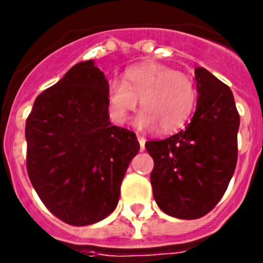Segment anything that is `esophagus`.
I'll list each match as a JSON object with an SVG mask.
<instances>
[{
  "instance_id": "34e87169",
  "label": "esophagus",
  "mask_w": 263,
  "mask_h": 263,
  "mask_svg": "<svg viewBox=\"0 0 263 263\" xmlns=\"http://www.w3.org/2000/svg\"><path fill=\"white\" fill-rule=\"evenodd\" d=\"M138 140H139L140 150H144V143H146V138L142 135H138Z\"/></svg>"
}]
</instances>
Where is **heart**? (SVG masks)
<instances>
[{
  "mask_svg": "<svg viewBox=\"0 0 263 263\" xmlns=\"http://www.w3.org/2000/svg\"><path fill=\"white\" fill-rule=\"evenodd\" d=\"M198 90L191 76L160 63H142L127 69L124 82L107 88V110L113 123L125 124L140 99L136 125L173 132L183 127L196 103Z\"/></svg>",
  "mask_w": 263,
  "mask_h": 263,
  "instance_id": "b5f03b06",
  "label": "heart"
}]
</instances>
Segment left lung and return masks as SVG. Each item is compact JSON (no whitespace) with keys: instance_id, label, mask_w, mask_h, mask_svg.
<instances>
[{"instance_id":"left-lung-1","label":"left lung","mask_w":263,"mask_h":263,"mask_svg":"<svg viewBox=\"0 0 263 263\" xmlns=\"http://www.w3.org/2000/svg\"><path fill=\"white\" fill-rule=\"evenodd\" d=\"M195 80L196 110L185 129L144 144L154 160V199L181 220L200 218L220 202L237 162L240 117L232 91L204 68H196Z\"/></svg>"}]
</instances>
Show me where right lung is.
Instances as JSON below:
<instances>
[{"mask_svg": "<svg viewBox=\"0 0 263 263\" xmlns=\"http://www.w3.org/2000/svg\"><path fill=\"white\" fill-rule=\"evenodd\" d=\"M106 78L92 60L76 64L36 97L26 123L27 172L43 204L75 227L103 220L139 152L132 131L111 125Z\"/></svg>", "mask_w": 263, "mask_h": 263, "instance_id": "right-lung-1", "label": "right lung"}]
</instances>
